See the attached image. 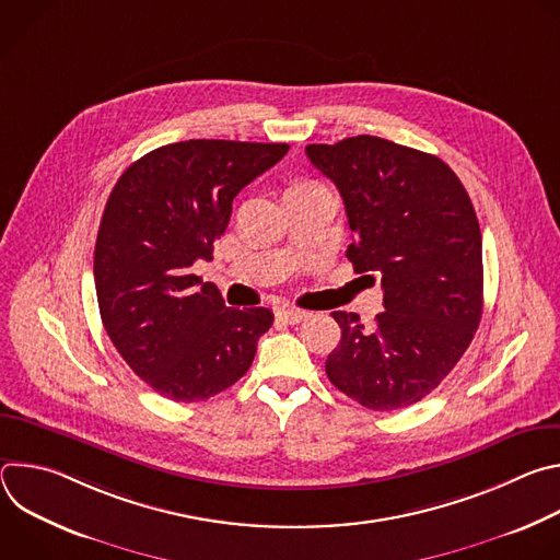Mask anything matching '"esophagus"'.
I'll use <instances>...</instances> for the list:
<instances>
[{
    "mask_svg": "<svg viewBox=\"0 0 560 560\" xmlns=\"http://www.w3.org/2000/svg\"><path fill=\"white\" fill-rule=\"evenodd\" d=\"M277 316L281 318V322H285V324H301L303 318L310 316V312L299 310V307H281V310L277 312Z\"/></svg>",
    "mask_w": 560,
    "mask_h": 560,
    "instance_id": "1",
    "label": "esophagus"
}]
</instances>
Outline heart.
Segmentation results:
<instances>
[{
    "instance_id": "obj_1",
    "label": "heart",
    "mask_w": 560,
    "mask_h": 560,
    "mask_svg": "<svg viewBox=\"0 0 560 560\" xmlns=\"http://www.w3.org/2000/svg\"><path fill=\"white\" fill-rule=\"evenodd\" d=\"M310 186H318V184H307V182H301V184H294V186H290L288 190H299V188H310Z\"/></svg>"
}]
</instances>
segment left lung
I'll return each mask as SVG.
<instances>
[{"label": "left lung", "instance_id": "8db88e82", "mask_svg": "<svg viewBox=\"0 0 560 560\" xmlns=\"http://www.w3.org/2000/svg\"><path fill=\"white\" fill-rule=\"evenodd\" d=\"M335 182L357 242L354 272L381 279L374 328L332 312L341 341L326 361L337 389L368 410H401L458 363L483 314V244L467 190L439 156L359 135L305 145Z\"/></svg>", "mask_w": 560, "mask_h": 560}]
</instances>
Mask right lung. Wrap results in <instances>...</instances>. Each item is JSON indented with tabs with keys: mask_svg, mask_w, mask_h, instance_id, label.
<instances>
[{
	"mask_svg": "<svg viewBox=\"0 0 560 560\" xmlns=\"http://www.w3.org/2000/svg\"><path fill=\"white\" fill-rule=\"evenodd\" d=\"M288 143L190 139L156 148L115 184L95 244L104 328L156 394L192 404L242 378L272 326L268 307H225L190 275L210 261L232 199L272 168Z\"/></svg>",
	"mask_w": 560,
	"mask_h": 560,
	"instance_id": "right-lung-1",
	"label": "right lung"
}]
</instances>
